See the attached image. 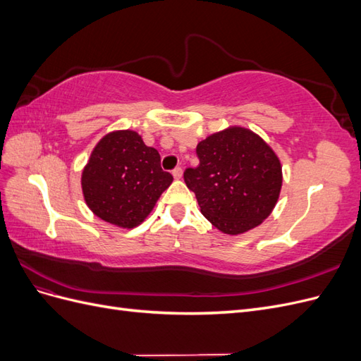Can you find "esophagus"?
Masks as SVG:
<instances>
[{
    "label": "esophagus",
    "instance_id": "34e87169",
    "mask_svg": "<svg viewBox=\"0 0 361 361\" xmlns=\"http://www.w3.org/2000/svg\"><path fill=\"white\" fill-rule=\"evenodd\" d=\"M173 178H174V179H178V180L182 178V169H180V167H178V169H174V170H173Z\"/></svg>",
    "mask_w": 361,
    "mask_h": 361
}]
</instances>
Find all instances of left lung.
Returning <instances> with one entry per match:
<instances>
[{
  "label": "left lung",
  "mask_w": 361,
  "mask_h": 361,
  "mask_svg": "<svg viewBox=\"0 0 361 361\" xmlns=\"http://www.w3.org/2000/svg\"><path fill=\"white\" fill-rule=\"evenodd\" d=\"M200 164L183 179L200 212L218 231L236 236L264 223L281 191V162L255 130L227 126L197 145Z\"/></svg>",
  "instance_id": "8db88e82"
}]
</instances>
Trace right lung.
<instances>
[{"instance_id": "right-lung-1", "label": "right lung", "mask_w": 361, "mask_h": 361, "mask_svg": "<svg viewBox=\"0 0 361 361\" xmlns=\"http://www.w3.org/2000/svg\"><path fill=\"white\" fill-rule=\"evenodd\" d=\"M173 176L161 169L155 147L133 129L105 134L93 147L81 173V190L89 209L120 228H134L154 209Z\"/></svg>"}]
</instances>
